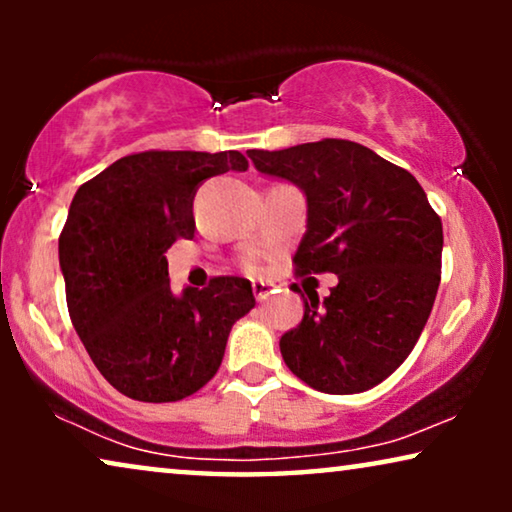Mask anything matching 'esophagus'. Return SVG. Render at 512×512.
Instances as JSON below:
<instances>
[{
    "label": "esophagus",
    "instance_id": "34e87169",
    "mask_svg": "<svg viewBox=\"0 0 512 512\" xmlns=\"http://www.w3.org/2000/svg\"><path fill=\"white\" fill-rule=\"evenodd\" d=\"M251 289H254V296L256 300H265L272 293V284L268 282H261V279H256L254 284H251Z\"/></svg>",
    "mask_w": 512,
    "mask_h": 512
}]
</instances>
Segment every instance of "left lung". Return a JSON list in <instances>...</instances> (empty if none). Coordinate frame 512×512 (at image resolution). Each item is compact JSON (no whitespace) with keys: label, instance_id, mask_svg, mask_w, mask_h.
<instances>
[{"label":"left lung","instance_id":"8db88e82","mask_svg":"<svg viewBox=\"0 0 512 512\" xmlns=\"http://www.w3.org/2000/svg\"><path fill=\"white\" fill-rule=\"evenodd\" d=\"M265 177L305 195L298 275L335 272L319 300L296 284L303 321L279 340L284 363L324 394H359L394 373L422 335L440 284L443 223L403 167L347 139L247 151Z\"/></svg>","mask_w":512,"mask_h":512}]
</instances>
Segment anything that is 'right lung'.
<instances>
[{
  "mask_svg": "<svg viewBox=\"0 0 512 512\" xmlns=\"http://www.w3.org/2000/svg\"><path fill=\"white\" fill-rule=\"evenodd\" d=\"M247 167L240 151H144L76 191L58 242L69 317L95 368L128 398L172 403L205 387L230 328L256 305L242 277L177 296L165 258L195 233L198 188Z\"/></svg>",
  "mask_w": 512,
  "mask_h": 512,
  "instance_id": "add662e5",
  "label": "right lung"
}]
</instances>
